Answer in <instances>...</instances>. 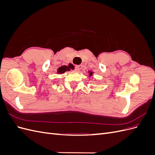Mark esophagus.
I'll return each mask as SVG.
<instances>
[{
  "label": "esophagus",
  "instance_id": "34e87169",
  "mask_svg": "<svg viewBox=\"0 0 155 155\" xmlns=\"http://www.w3.org/2000/svg\"><path fill=\"white\" fill-rule=\"evenodd\" d=\"M83 68V66L82 65H76V67H75V69H76V71L78 72H80L81 70Z\"/></svg>",
  "mask_w": 155,
  "mask_h": 155
}]
</instances>
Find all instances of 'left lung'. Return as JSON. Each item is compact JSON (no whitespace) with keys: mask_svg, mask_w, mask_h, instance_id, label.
<instances>
[{"mask_svg":"<svg viewBox=\"0 0 155 155\" xmlns=\"http://www.w3.org/2000/svg\"><path fill=\"white\" fill-rule=\"evenodd\" d=\"M90 72V76H92V72Z\"/></svg>","mask_w":155,"mask_h":155,"instance_id":"obj_1","label":"left lung"}]
</instances>
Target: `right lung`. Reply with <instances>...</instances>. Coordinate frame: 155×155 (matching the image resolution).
Here are the masks:
<instances>
[{
    "label": "right lung",
    "mask_w": 155,
    "mask_h": 155,
    "mask_svg": "<svg viewBox=\"0 0 155 155\" xmlns=\"http://www.w3.org/2000/svg\"><path fill=\"white\" fill-rule=\"evenodd\" d=\"M71 64H70L68 66H65V65H64V66L59 67L58 69V74H63L65 72L69 71V70H70V69H74V68L72 67V64L71 65Z\"/></svg>",
    "instance_id": "right-lung-1"
}]
</instances>
